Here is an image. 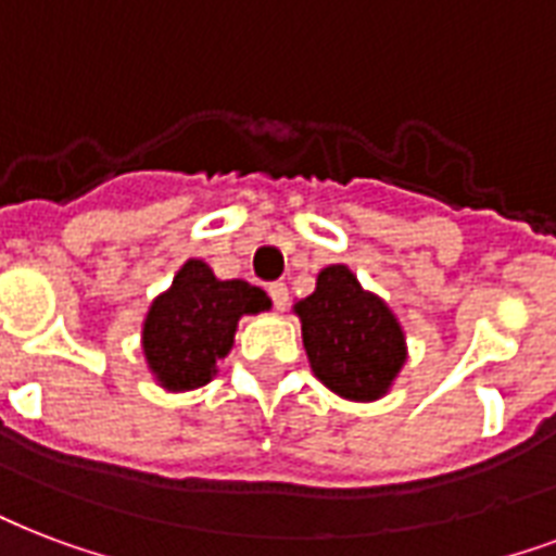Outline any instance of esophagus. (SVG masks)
<instances>
[{
    "mask_svg": "<svg viewBox=\"0 0 556 556\" xmlns=\"http://www.w3.org/2000/svg\"><path fill=\"white\" fill-rule=\"evenodd\" d=\"M268 294H270V300H274V308H279V312H282V308L288 306V288H286V282H270Z\"/></svg>",
    "mask_w": 556,
    "mask_h": 556,
    "instance_id": "1",
    "label": "esophagus"
}]
</instances>
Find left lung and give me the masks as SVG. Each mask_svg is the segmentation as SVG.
<instances>
[{
  "label": "left lung",
  "mask_w": 556,
  "mask_h": 556,
  "mask_svg": "<svg viewBox=\"0 0 556 556\" xmlns=\"http://www.w3.org/2000/svg\"><path fill=\"white\" fill-rule=\"evenodd\" d=\"M303 346L317 379L338 396L376 402L391 391L408 358L405 332L391 306L346 265L317 274L315 291L296 300Z\"/></svg>",
  "instance_id": "8db88e82"
}]
</instances>
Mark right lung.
I'll list each match as a JSON object with an SVG mask.
<instances>
[{"instance_id": "1", "label": "right lung", "mask_w": 556, "mask_h": 556, "mask_svg": "<svg viewBox=\"0 0 556 556\" xmlns=\"http://www.w3.org/2000/svg\"><path fill=\"white\" fill-rule=\"evenodd\" d=\"M270 296L244 279H218L203 260H189L172 288L154 296L142 324V353L160 388H203L218 372L244 315L268 312Z\"/></svg>"}]
</instances>
